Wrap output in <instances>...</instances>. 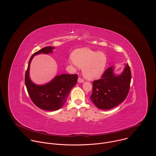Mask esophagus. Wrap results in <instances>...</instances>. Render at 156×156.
Wrapping results in <instances>:
<instances>
[{
    "label": "esophagus",
    "mask_w": 156,
    "mask_h": 156,
    "mask_svg": "<svg viewBox=\"0 0 156 156\" xmlns=\"http://www.w3.org/2000/svg\"><path fill=\"white\" fill-rule=\"evenodd\" d=\"M78 83H83V82H84V80H83V78L79 77L78 79Z\"/></svg>",
    "instance_id": "34e87169"
}]
</instances>
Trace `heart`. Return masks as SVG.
I'll return each mask as SVG.
<instances>
[{"label": "heart", "instance_id": "1", "mask_svg": "<svg viewBox=\"0 0 156 156\" xmlns=\"http://www.w3.org/2000/svg\"><path fill=\"white\" fill-rule=\"evenodd\" d=\"M72 61L79 67L83 68V74L86 78L93 80L100 77L103 73L107 63V57L104 52L82 48L74 51Z\"/></svg>", "mask_w": 156, "mask_h": 156}]
</instances>
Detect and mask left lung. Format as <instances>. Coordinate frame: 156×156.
<instances>
[{
    "label": "left lung",
    "mask_w": 156,
    "mask_h": 156,
    "mask_svg": "<svg viewBox=\"0 0 156 156\" xmlns=\"http://www.w3.org/2000/svg\"><path fill=\"white\" fill-rule=\"evenodd\" d=\"M113 72V67L108 68L100 79L93 83V92L90 98L100 109L107 110L116 107L128 94L131 79L128 63L126 64L120 75L116 76Z\"/></svg>",
    "instance_id": "left-lung-1"
}]
</instances>
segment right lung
Segmentation results:
<instances>
[{"instance_id": "obj_1", "label": "right lung", "mask_w": 156, "mask_h": 156, "mask_svg": "<svg viewBox=\"0 0 156 156\" xmlns=\"http://www.w3.org/2000/svg\"><path fill=\"white\" fill-rule=\"evenodd\" d=\"M52 47H45L36 52L31 57L25 73V84L33 102L39 108L46 110H57L60 108L67 99L72 88L76 84V74H63L56 76L50 83L44 85H36L30 78L29 70L32 58L39 54H49Z\"/></svg>"}]
</instances>
